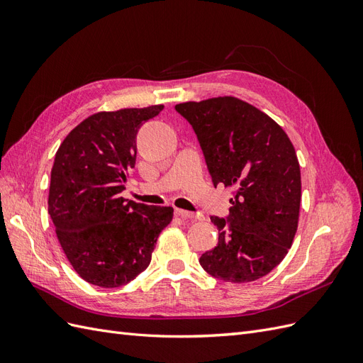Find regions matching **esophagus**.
Returning a JSON list of instances; mask_svg holds the SVG:
<instances>
[{"instance_id": "1", "label": "esophagus", "mask_w": 363, "mask_h": 363, "mask_svg": "<svg viewBox=\"0 0 363 363\" xmlns=\"http://www.w3.org/2000/svg\"><path fill=\"white\" fill-rule=\"evenodd\" d=\"M175 215H179L182 218H186V219H194V221H203L204 219V215L196 212V213H192V212H188V211H183V208H175Z\"/></svg>"}]
</instances>
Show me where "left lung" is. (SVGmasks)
<instances>
[{"label": "left lung", "mask_w": 363, "mask_h": 363, "mask_svg": "<svg viewBox=\"0 0 363 363\" xmlns=\"http://www.w3.org/2000/svg\"><path fill=\"white\" fill-rule=\"evenodd\" d=\"M192 125L212 183L233 188L227 218L211 216L218 244L200 257L212 277L247 283L288 255L298 225L301 174L294 145L268 115L233 96L175 106Z\"/></svg>", "instance_id": "1"}]
</instances>
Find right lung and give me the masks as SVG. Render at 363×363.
<instances>
[{
	"mask_svg": "<svg viewBox=\"0 0 363 363\" xmlns=\"http://www.w3.org/2000/svg\"><path fill=\"white\" fill-rule=\"evenodd\" d=\"M163 106L121 108L84 119L65 138L51 169L48 213L75 272L119 288L145 271L172 207L121 196L136 164V135Z\"/></svg>",
	"mask_w": 363,
	"mask_h": 363,
	"instance_id": "right-lung-1",
	"label": "right lung"
}]
</instances>
